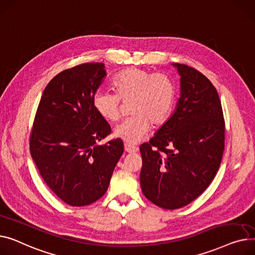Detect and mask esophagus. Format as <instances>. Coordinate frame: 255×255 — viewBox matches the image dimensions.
Wrapping results in <instances>:
<instances>
[{"label":"esophagus","mask_w":255,"mask_h":255,"mask_svg":"<svg viewBox=\"0 0 255 255\" xmlns=\"http://www.w3.org/2000/svg\"><path fill=\"white\" fill-rule=\"evenodd\" d=\"M125 150H126V152H128V153H134V152L138 151V147L131 146V145H129V144H125Z\"/></svg>","instance_id":"1"}]
</instances>
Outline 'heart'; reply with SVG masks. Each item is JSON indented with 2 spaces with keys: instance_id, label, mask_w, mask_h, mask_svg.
<instances>
[{
  "instance_id": "heart-1",
  "label": "heart",
  "mask_w": 255,
  "mask_h": 255,
  "mask_svg": "<svg viewBox=\"0 0 255 255\" xmlns=\"http://www.w3.org/2000/svg\"><path fill=\"white\" fill-rule=\"evenodd\" d=\"M112 84L116 94L99 89L93 105L102 118L116 122L122 116V101L132 102V116L115 128L116 138L134 145L146 137L151 124L161 127L168 122L175 100V86L168 75L128 68L115 75Z\"/></svg>"
}]
</instances>
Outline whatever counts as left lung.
<instances>
[{
    "instance_id": "1",
    "label": "left lung",
    "mask_w": 255,
    "mask_h": 255,
    "mask_svg": "<svg viewBox=\"0 0 255 255\" xmlns=\"http://www.w3.org/2000/svg\"><path fill=\"white\" fill-rule=\"evenodd\" d=\"M180 75V99L173 115L140 146V183L156 206L175 210L206 190L224 150V118L216 88L205 75L172 64Z\"/></svg>"
}]
</instances>
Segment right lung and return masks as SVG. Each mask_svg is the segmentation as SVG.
<instances>
[{
	"mask_svg": "<svg viewBox=\"0 0 255 255\" xmlns=\"http://www.w3.org/2000/svg\"><path fill=\"white\" fill-rule=\"evenodd\" d=\"M105 76L102 63L58 73L45 87L34 119L32 158L45 183L70 206H87L102 198L124 153L121 139L97 144L111 132L93 105Z\"/></svg>",
	"mask_w": 255,
	"mask_h": 255,
	"instance_id": "1",
	"label": "right lung"
}]
</instances>
